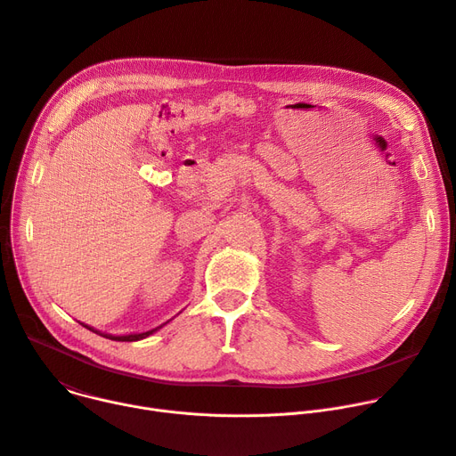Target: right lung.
I'll return each instance as SVG.
<instances>
[{
  "mask_svg": "<svg viewBox=\"0 0 456 456\" xmlns=\"http://www.w3.org/2000/svg\"><path fill=\"white\" fill-rule=\"evenodd\" d=\"M87 327V325H86ZM161 327V325H159ZM159 327H156V329H151V330H147V333H138V335H126V337H110V335H103L105 338H110V340H116V342H136V340H142V338H147L149 335H152L154 330H158ZM87 329H91V327H87ZM91 330H94V329H91ZM96 333V330H94Z\"/></svg>",
  "mask_w": 456,
  "mask_h": 456,
  "instance_id": "1",
  "label": "right lung"
}]
</instances>
